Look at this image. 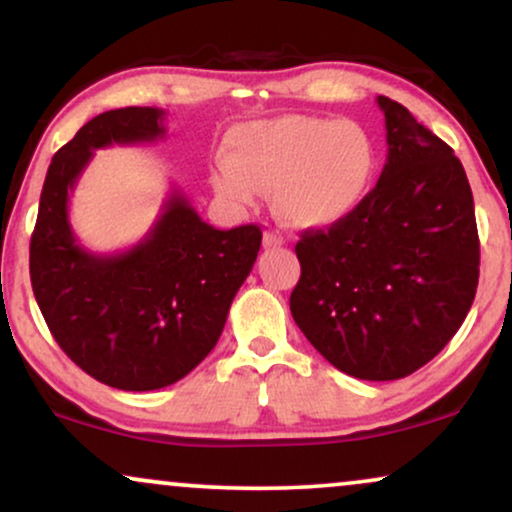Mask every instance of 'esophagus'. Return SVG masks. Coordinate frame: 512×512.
<instances>
[{
    "instance_id": "1",
    "label": "esophagus",
    "mask_w": 512,
    "mask_h": 512,
    "mask_svg": "<svg viewBox=\"0 0 512 512\" xmlns=\"http://www.w3.org/2000/svg\"><path fill=\"white\" fill-rule=\"evenodd\" d=\"M284 244V237L279 233H272V230H265L263 233V247L265 249H272V247H282Z\"/></svg>"
}]
</instances>
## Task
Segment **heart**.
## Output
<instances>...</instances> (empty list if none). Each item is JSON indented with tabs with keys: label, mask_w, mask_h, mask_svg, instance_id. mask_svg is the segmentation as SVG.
Returning <instances> with one entry per match:
<instances>
[{
	"label": "heart",
	"mask_w": 512,
	"mask_h": 512,
	"mask_svg": "<svg viewBox=\"0 0 512 512\" xmlns=\"http://www.w3.org/2000/svg\"><path fill=\"white\" fill-rule=\"evenodd\" d=\"M377 151L366 128L319 116H282L240 125L228 137L212 184L235 205L275 191L279 219L296 228L345 221L368 198Z\"/></svg>",
	"instance_id": "obj_1"
}]
</instances>
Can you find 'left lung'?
<instances>
[{"instance_id": "8db88e82", "label": "left lung", "mask_w": 512, "mask_h": 512, "mask_svg": "<svg viewBox=\"0 0 512 512\" xmlns=\"http://www.w3.org/2000/svg\"><path fill=\"white\" fill-rule=\"evenodd\" d=\"M387 163L345 221L305 230L291 314L342 373L401 380L464 324L480 275V240L464 165L403 104L377 97Z\"/></svg>"}]
</instances>
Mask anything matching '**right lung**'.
I'll return each instance as SVG.
<instances>
[{"mask_svg": "<svg viewBox=\"0 0 512 512\" xmlns=\"http://www.w3.org/2000/svg\"><path fill=\"white\" fill-rule=\"evenodd\" d=\"M163 109L95 116L55 153L30 240V279L53 338L97 382L163 389L212 352L230 303L249 277L263 233L254 223L216 230L172 191L135 247L90 254L69 226V193L95 149L163 139Z\"/></svg>", "mask_w": 512, "mask_h": 512, "instance_id": "add662e5", "label": "right lung"}]
</instances>
